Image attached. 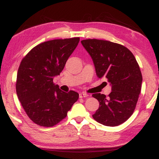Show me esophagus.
<instances>
[{"label": "esophagus", "mask_w": 159, "mask_h": 159, "mask_svg": "<svg viewBox=\"0 0 159 159\" xmlns=\"http://www.w3.org/2000/svg\"><path fill=\"white\" fill-rule=\"evenodd\" d=\"M89 96L88 95L87 93H80V94H79V98H88V97Z\"/></svg>", "instance_id": "obj_1"}]
</instances>
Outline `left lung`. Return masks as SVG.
Listing matches in <instances>:
<instances>
[{
    "mask_svg": "<svg viewBox=\"0 0 159 159\" xmlns=\"http://www.w3.org/2000/svg\"><path fill=\"white\" fill-rule=\"evenodd\" d=\"M81 43L93 59L97 76L105 78L111 85L108 97L93 95L99 102L93 118L107 126L122 124L133 114L141 91L142 76L138 61L120 44L98 39L83 40Z\"/></svg>",
    "mask_w": 159,
    "mask_h": 159,
    "instance_id": "1",
    "label": "left lung"
}]
</instances>
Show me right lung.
Here are the masks:
<instances>
[{
	"instance_id": "add662e5",
	"label": "right lung",
	"mask_w": 159,
	"mask_h": 159,
	"mask_svg": "<svg viewBox=\"0 0 159 159\" xmlns=\"http://www.w3.org/2000/svg\"><path fill=\"white\" fill-rule=\"evenodd\" d=\"M79 41L76 37L45 41L32 48L21 60L16 92L26 114L36 124L57 125L79 99L75 91H61L53 78L60 74Z\"/></svg>"
}]
</instances>
